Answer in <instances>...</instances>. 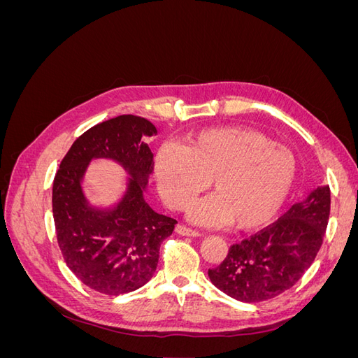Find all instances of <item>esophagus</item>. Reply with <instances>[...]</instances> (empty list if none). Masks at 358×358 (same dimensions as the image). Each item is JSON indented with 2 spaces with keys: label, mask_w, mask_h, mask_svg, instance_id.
<instances>
[{
  "label": "esophagus",
  "mask_w": 358,
  "mask_h": 358,
  "mask_svg": "<svg viewBox=\"0 0 358 358\" xmlns=\"http://www.w3.org/2000/svg\"><path fill=\"white\" fill-rule=\"evenodd\" d=\"M176 231L180 236H189V237H199V236H201L199 231L191 230V229H188V227H185V225H178L176 227Z\"/></svg>",
  "instance_id": "34e87169"
}]
</instances>
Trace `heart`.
Returning <instances> with one entry per match:
<instances>
[{"label":"heart","instance_id":"b5f03b06","mask_svg":"<svg viewBox=\"0 0 358 358\" xmlns=\"http://www.w3.org/2000/svg\"><path fill=\"white\" fill-rule=\"evenodd\" d=\"M154 167L171 209H188L210 179L215 192L192 206L189 218L206 227L233 222L246 230L268 222L282 208L297 161L288 146L257 129L224 127L192 134L182 148H159Z\"/></svg>","mask_w":358,"mask_h":358}]
</instances>
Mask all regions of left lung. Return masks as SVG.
Wrapping results in <instances>:
<instances>
[{
	"mask_svg": "<svg viewBox=\"0 0 358 358\" xmlns=\"http://www.w3.org/2000/svg\"><path fill=\"white\" fill-rule=\"evenodd\" d=\"M330 216V188L318 187L267 229L230 248L208 275L239 301L273 299L289 289L315 259Z\"/></svg>",
	"mask_w": 358,
	"mask_h": 358,
	"instance_id": "left-lung-1",
	"label": "left lung"
}]
</instances>
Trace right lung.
Wrapping results in <instances>:
<instances>
[{
	"mask_svg": "<svg viewBox=\"0 0 358 358\" xmlns=\"http://www.w3.org/2000/svg\"><path fill=\"white\" fill-rule=\"evenodd\" d=\"M155 134L152 122L134 115L94 125L71 145L53 179L52 210L62 257L86 287L101 294H125L150 280L159 246L178 224L145 200L154 154L143 137ZM99 157L117 162L130 176L112 208L91 205L81 188L89 162Z\"/></svg>",
	"mask_w": 358,
	"mask_h": 358,
	"instance_id": "1",
	"label": "right lung"
}]
</instances>
